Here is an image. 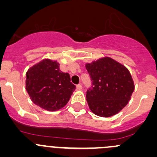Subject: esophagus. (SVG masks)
<instances>
[{
  "instance_id": "34e87169",
  "label": "esophagus",
  "mask_w": 157,
  "mask_h": 157,
  "mask_svg": "<svg viewBox=\"0 0 157 157\" xmlns=\"http://www.w3.org/2000/svg\"><path fill=\"white\" fill-rule=\"evenodd\" d=\"M82 89H83V86H82L81 84H78V85H77V90H81Z\"/></svg>"
}]
</instances>
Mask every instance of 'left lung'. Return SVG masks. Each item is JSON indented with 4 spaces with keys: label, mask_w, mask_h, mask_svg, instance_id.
<instances>
[{
    "label": "left lung",
    "mask_w": 157,
    "mask_h": 157,
    "mask_svg": "<svg viewBox=\"0 0 157 157\" xmlns=\"http://www.w3.org/2000/svg\"><path fill=\"white\" fill-rule=\"evenodd\" d=\"M92 86L86 101L92 113L102 117L117 114L128 104L134 91V83L128 69L108 57L86 64Z\"/></svg>",
    "instance_id": "8db88e82"
}]
</instances>
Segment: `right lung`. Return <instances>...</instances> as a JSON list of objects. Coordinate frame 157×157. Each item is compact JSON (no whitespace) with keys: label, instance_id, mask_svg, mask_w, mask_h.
I'll list each match as a JSON object with an SVG mask.
<instances>
[{"label":"right lung","instance_id":"right-lung-1","mask_svg":"<svg viewBox=\"0 0 157 157\" xmlns=\"http://www.w3.org/2000/svg\"><path fill=\"white\" fill-rule=\"evenodd\" d=\"M25 83L31 101L49 111L65 106L76 89L69 74L61 71L56 61L49 59L41 61L28 71Z\"/></svg>","mask_w":157,"mask_h":157}]
</instances>
